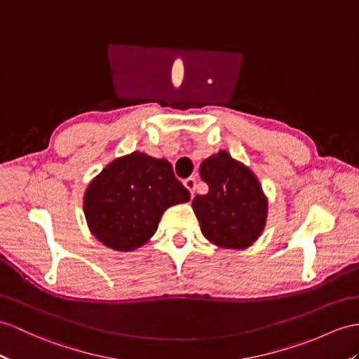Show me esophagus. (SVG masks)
<instances>
[{
	"mask_svg": "<svg viewBox=\"0 0 359 359\" xmlns=\"http://www.w3.org/2000/svg\"><path fill=\"white\" fill-rule=\"evenodd\" d=\"M184 186H186V187H187V190L190 191L191 198H194V194H195V187H196V181H195V178H187V180L184 181Z\"/></svg>",
	"mask_w": 359,
	"mask_h": 359,
	"instance_id": "esophagus-1",
	"label": "esophagus"
}]
</instances>
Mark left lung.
<instances>
[{"instance_id": "8db88e82", "label": "left lung", "mask_w": 359, "mask_h": 359, "mask_svg": "<svg viewBox=\"0 0 359 359\" xmlns=\"http://www.w3.org/2000/svg\"><path fill=\"white\" fill-rule=\"evenodd\" d=\"M199 170L208 184L205 195L191 201L201 231L217 247H250L264 231L268 213L256 175L225 151L204 160Z\"/></svg>"}]
</instances>
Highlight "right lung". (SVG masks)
I'll return each instance as SVG.
<instances>
[{
    "instance_id": "1",
    "label": "right lung",
    "mask_w": 359,
    "mask_h": 359,
    "mask_svg": "<svg viewBox=\"0 0 359 359\" xmlns=\"http://www.w3.org/2000/svg\"><path fill=\"white\" fill-rule=\"evenodd\" d=\"M189 199L169 161L133 152L109 163L90 182L83 210L103 245L130 251L152 238L165 208Z\"/></svg>"
}]
</instances>
